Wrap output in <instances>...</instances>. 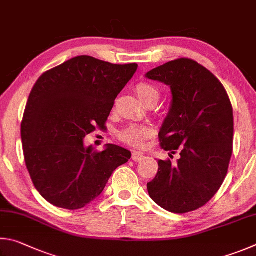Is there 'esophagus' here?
<instances>
[{
  "instance_id": "obj_1",
  "label": "esophagus",
  "mask_w": 256,
  "mask_h": 256,
  "mask_svg": "<svg viewBox=\"0 0 256 256\" xmlns=\"http://www.w3.org/2000/svg\"><path fill=\"white\" fill-rule=\"evenodd\" d=\"M144 158H145L144 154L140 153V152H134L132 156V160H135V162H140V160H142Z\"/></svg>"
}]
</instances>
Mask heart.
<instances>
[{
    "label": "heart",
    "mask_w": 256,
    "mask_h": 256,
    "mask_svg": "<svg viewBox=\"0 0 256 256\" xmlns=\"http://www.w3.org/2000/svg\"><path fill=\"white\" fill-rule=\"evenodd\" d=\"M136 93L140 101L146 104L150 101L158 102L160 98L158 90L153 84L147 82H140L136 85ZM152 135V130L148 127L138 124H130L127 128H124L122 132H120L119 137L126 144L134 147H144L146 140Z\"/></svg>",
    "instance_id": "1"
}]
</instances>
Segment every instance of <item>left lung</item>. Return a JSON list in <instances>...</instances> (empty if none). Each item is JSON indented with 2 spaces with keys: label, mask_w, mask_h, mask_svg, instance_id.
<instances>
[{
  "label": "left lung",
  "mask_w": 256,
  "mask_h": 256,
  "mask_svg": "<svg viewBox=\"0 0 256 256\" xmlns=\"http://www.w3.org/2000/svg\"><path fill=\"white\" fill-rule=\"evenodd\" d=\"M146 78L171 88V106L158 137L164 150L180 153L176 165L158 160L147 190L170 212H194L217 194L230 166L234 136L230 96L212 72L189 58L156 67Z\"/></svg>",
  "instance_id": "8db88e82"
}]
</instances>
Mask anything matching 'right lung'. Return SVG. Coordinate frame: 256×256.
<instances>
[{"mask_svg":"<svg viewBox=\"0 0 256 256\" xmlns=\"http://www.w3.org/2000/svg\"><path fill=\"white\" fill-rule=\"evenodd\" d=\"M78 56L40 76L26 102L21 138L36 189L58 208L76 210L102 194L114 170L132 153L108 144L85 147V136L106 128L116 98L137 70Z\"/></svg>","mask_w":256,"mask_h":256,"instance_id":"add662e5","label":"right lung"}]
</instances>
